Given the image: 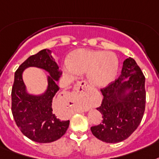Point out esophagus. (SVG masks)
Listing matches in <instances>:
<instances>
[{
	"mask_svg": "<svg viewBox=\"0 0 159 159\" xmlns=\"http://www.w3.org/2000/svg\"><path fill=\"white\" fill-rule=\"evenodd\" d=\"M75 93L74 97L75 99L78 100H83L89 97V86L85 81H80V82L77 83L75 85Z\"/></svg>",
	"mask_w": 159,
	"mask_h": 159,
	"instance_id": "esophagus-1",
	"label": "esophagus"
}]
</instances>
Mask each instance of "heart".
<instances>
[{
  "label": "heart",
  "mask_w": 159,
  "mask_h": 159,
  "mask_svg": "<svg viewBox=\"0 0 159 159\" xmlns=\"http://www.w3.org/2000/svg\"><path fill=\"white\" fill-rule=\"evenodd\" d=\"M118 59L111 52L79 48L69 54L62 66L66 75L73 78L87 72L89 82L96 87H105L115 80L118 71Z\"/></svg>",
  "instance_id": "obj_1"
}]
</instances>
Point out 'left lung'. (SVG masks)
<instances>
[{
  "label": "left lung",
  "instance_id": "obj_1",
  "mask_svg": "<svg viewBox=\"0 0 159 159\" xmlns=\"http://www.w3.org/2000/svg\"><path fill=\"white\" fill-rule=\"evenodd\" d=\"M145 82L136 61L126 59L119 78L101 89L103 99L97 110L102 115V121L91 128L94 136L106 143H118L132 134L145 112Z\"/></svg>",
  "mask_w": 159,
  "mask_h": 159
}]
</instances>
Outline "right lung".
<instances>
[{
    "label": "right lung",
    "mask_w": 159,
    "mask_h": 159,
    "mask_svg": "<svg viewBox=\"0 0 159 159\" xmlns=\"http://www.w3.org/2000/svg\"><path fill=\"white\" fill-rule=\"evenodd\" d=\"M38 67L48 72V87L40 95L27 93L22 80L26 68ZM58 65L49 49L40 50L21 64L14 74L11 92L12 114L23 134L31 141L50 143L61 138L66 132L70 121L60 120L53 112V102L60 88L57 81L61 76Z\"/></svg>",
    "instance_id": "right-lung-1"
}]
</instances>
